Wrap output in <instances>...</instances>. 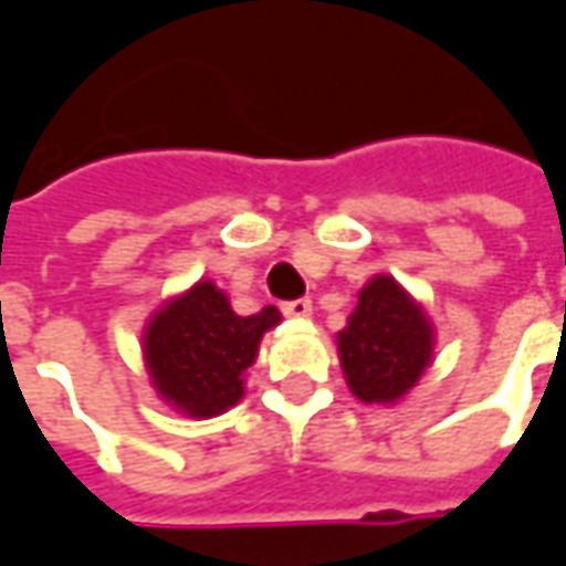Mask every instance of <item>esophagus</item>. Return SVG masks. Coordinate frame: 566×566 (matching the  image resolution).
I'll return each instance as SVG.
<instances>
[{"mask_svg":"<svg viewBox=\"0 0 566 566\" xmlns=\"http://www.w3.org/2000/svg\"><path fill=\"white\" fill-rule=\"evenodd\" d=\"M283 314L292 316V319H307L314 314V304H311V298H295V302L283 304Z\"/></svg>","mask_w":566,"mask_h":566,"instance_id":"esophagus-1","label":"esophagus"}]
</instances>
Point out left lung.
I'll use <instances>...</instances> for the list:
<instances>
[{
  "label": "left lung",
  "instance_id": "left-lung-1",
  "mask_svg": "<svg viewBox=\"0 0 566 566\" xmlns=\"http://www.w3.org/2000/svg\"><path fill=\"white\" fill-rule=\"evenodd\" d=\"M430 316L387 274L368 280L338 332L347 387L363 402H399L432 363Z\"/></svg>",
  "mask_w": 566,
  "mask_h": 566
}]
</instances>
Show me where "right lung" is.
I'll list each match as a JSON object with an SVG mask.
<instances>
[{
    "instance_id": "add662e5",
    "label": "right lung",
    "mask_w": 566,
    "mask_h": 566,
    "mask_svg": "<svg viewBox=\"0 0 566 566\" xmlns=\"http://www.w3.org/2000/svg\"><path fill=\"white\" fill-rule=\"evenodd\" d=\"M280 323L274 304L238 316L216 283L200 280L148 319L143 354L164 402L188 418H216L243 399L259 340Z\"/></svg>"
}]
</instances>
